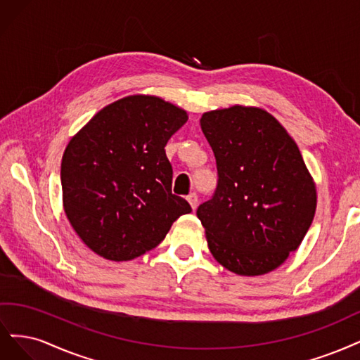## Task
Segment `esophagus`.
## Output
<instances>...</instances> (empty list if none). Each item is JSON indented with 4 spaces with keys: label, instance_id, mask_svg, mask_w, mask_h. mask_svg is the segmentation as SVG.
<instances>
[{
    "label": "esophagus",
    "instance_id": "esophagus-1",
    "mask_svg": "<svg viewBox=\"0 0 360 360\" xmlns=\"http://www.w3.org/2000/svg\"><path fill=\"white\" fill-rule=\"evenodd\" d=\"M187 200H188V203L191 205V207H193V211L195 210L197 207V205H199V197H197V194L195 193H191V194H188V197H187Z\"/></svg>",
    "mask_w": 360,
    "mask_h": 360
}]
</instances>
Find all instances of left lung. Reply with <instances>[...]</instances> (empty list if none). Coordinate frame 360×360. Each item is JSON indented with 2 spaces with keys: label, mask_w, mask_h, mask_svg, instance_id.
Returning <instances> with one entry per match:
<instances>
[{
  "label": "left lung",
  "mask_w": 360,
  "mask_h": 360,
  "mask_svg": "<svg viewBox=\"0 0 360 360\" xmlns=\"http://www.w3.org/2000/svg\"><path fill=\"white\" fill-rule=\"evenodd\" d=\"M218 184L197 207L215 260L238 275H263L296 251L317 206L316 184L284 127L259 108L202 115Z\"/></svg>",
  "instance_id": "obj_1"
}]
</instances>
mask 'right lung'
I'll use <instances>...</instances> for the list:
<instances>
[{"label": "right lung", "instance_id": "add662e5", "mask_svg": "<svg viewBox=\"0 0 360 360\" xmlns=\"http://www.w3.org/2000/svg\"><path fill=\"white\" fill-rule=\"evenodd\" d=\"M187 120L175 104L137 94L108 104L72 137L61 161L63 205L89 250L113 262L133 260L191 212L172 194L165 150Z\"/></svg>", "mask_w": 360, "mask_h": 360}]
</instances>
